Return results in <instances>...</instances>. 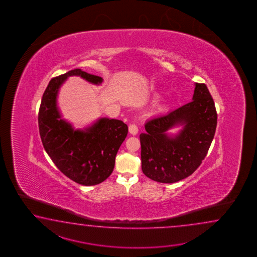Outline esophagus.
<instances>
[{"label":"esophagus","mask_w":257,"mask_h":257,"mask_svg":"<svg viewBox=\"0 0 257 257\" xmlns=\"http://www.w3.org/2000/svg\"><path fill=\"white\" fill-rule=\"evenodd\" d=\"M128 131H130V133L132 134V135H136L138 131H139V128H138L136 124H131L130 126H128Z\"/></svg>","instance_id":"34e87169"}]
</instances>
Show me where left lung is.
I'll use <instances>...</instances> for the list:
<instances>
[{
	"label": "left lung",
	"instance_id": "8db88e82",
	"mask_svg": "<svg viewBox=\"0 0 257 257\" xmlns=\"http://www.w3.org/2000/svg\"><path fill=\"white\" fill-rule=\"evenodd\" d=\"M217 111L205 83H196L193 100L145 124L140 135L143 174L160 183H175L191 175L207 156L217 126ZM185 124L174 138L165 132Z\"/></svg>",
	"mask_w": 257,
	"mask_h": 257
}]
</instances>
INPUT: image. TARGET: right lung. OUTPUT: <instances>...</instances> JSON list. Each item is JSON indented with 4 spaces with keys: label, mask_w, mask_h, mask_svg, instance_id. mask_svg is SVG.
<instances>
[{
    "label": "right lung",
    "mask_w": 257,
    "mask_h": 257,
    "mask_svg": "<svg viewBox=\"0 0 257 257\" xmlns=\"http://www.w3.org/2000/svg\"><path fill=\"white\" fill-rule=\"evenodd\" d=\"M72 75L95 84L103 81L80 69L52 78L39 107V134L44 149L63 175L82 186H94L112 174L115 155L128 128L123 121L101 118L86 131H73L70 124L60 119L57 93L67 77Z\"/></svg>",
    "instance_id": "right-lung-1"
}]
</instances>
